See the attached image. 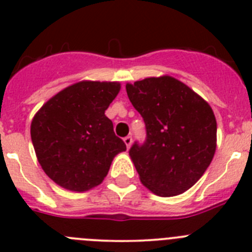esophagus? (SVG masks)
Here are the masks:
<instances>
[{"label": "esophagus", "mask_w": 252, "mask_h": 252, "mask_svg": "<svg viewBox=\"0 0 252 252\" xmlns=\"http://www.w3.org/2000/svg\"><path fill=\"white\" fill-rule=\"evenodd\" d=\"M124 143H126V148L130 147V144H132V135H126V138H124Z\"/></svg>", "instance_id": "esophagus-1"}]
</instances>
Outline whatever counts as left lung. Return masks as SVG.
Masks as SVG:
<instances>
[{
  "label": "left lung",
  "instance_id": "obj_1",
  "mask_svg": "<svg viewBox=\"0 0 252 252\" xmlns=\"http://www.w3.org/2000/svg\"><path fill=\"white\" fill-rule=\"evenodd\" d=\"M126 89L146 124L144 142L129 150L142 184L159 196L183 194L202 178L216 152L213 110L170 76L144 78Z\"/></svg>",
  "mask_w": 252,
  "mask_h": 252
}]
</instances>
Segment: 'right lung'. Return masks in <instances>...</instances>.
<instances>
[{
  "label": "right lung",
  "mask_w": 252,
  "mask_h": 252,
  "mask_svg": "<svg viewBox=\"0 0 252 252\" xmlns=\"http://www.w3.org/2000/svg\"><path fill=\"white\" fill-rule=\"evenodd\" d=\"M119 90L118 82L82 81L62 90L35 114L32 146L54 183L73 191L97 187L114 157L126 150L105 115Z\"/></svg>",
  "instance_id": "right-lung-1"
}]
</instances>
